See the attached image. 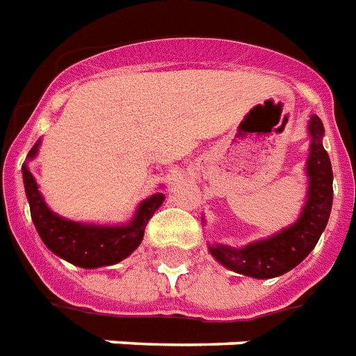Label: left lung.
Returning a JSON list of instances; mask_svg holds the SVG:
<instances>
[{"mask_svg": "<svg viewBox=\"0 0 356 356\" xmlns=\"http://www.w3.org/2000/svg\"><path fill=\"white\" fill-rule=\"evenodd\" d=\"M307 134L312 138L309 156L305 162L309 183L307 200L300 217L294 225L286 226L270 238L245 245L241 249L222 243L209 245L213 259L232 272L254 279L277 277L291 272L315 249L332 209L334 175L328 152L323 147L325 126L317 115L309 118Z\"/></svg>", "mask_w": 356, "mask_h": 356, "instance_id": "8db88e82", "label": "left lung"}]
</instances>
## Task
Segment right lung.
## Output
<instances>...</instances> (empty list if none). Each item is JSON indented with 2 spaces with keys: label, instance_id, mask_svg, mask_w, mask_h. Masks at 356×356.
Returning a JSON list of instances; mask_svg holds the SVG:
<instances>
[{
  "label": "right lung",
  "instance_id": "1",
  "mask_svg": "<svg viewBox=\"0 0 356 356\" xmlns=\"http://www.w3.org/2000/svg\"><path fill=\"white\" fill-rule=\"evenodd\" d=\"M39 145H41V139L31 147V151L28 152V160L35 158ZM22 177L28 204H30L31 220L43 243L60 259L81 266V268H88V270L117 264L126 257H130L143 239L145 226L149 222V218L154 215V211L165 198L162 192H156L143 200L128 225H84V222H75L70 218L60 217L49 209V205L44 204L43 196L39 192L38 181L33 179L26 162L22 165Z\"/></svg>",
  "mask_w": 356,
  "mask_h": 356
}]
</instances>
